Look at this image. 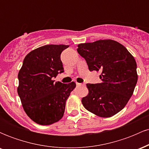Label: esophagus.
Instances as JSON below:
<instances>
[{"label": "esophagus", "instance_id": "esophagus-1", "mask_svg": "<svg viewBox=\"0 0 149 149\" xmlns=\"http://www.w3.org/2000/svg\"><path fill=\"white\" fill-rule=\"evenodd\" d=\"M76 85H77V86H83V85H84L81 84V83H76Z\"/></svg>", "mask_w": 149, "mask_h": 149}]
</instances>
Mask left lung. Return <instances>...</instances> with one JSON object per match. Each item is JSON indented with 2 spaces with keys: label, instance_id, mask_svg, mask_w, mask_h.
I'll list each match as a JSON object with an SVG mask.
<instances>
[{
  "label": "left lung",
  "instance_id": "obj_1",
  "mask_svg": "<svg viewBox=\"0 0 149 149\" xmlns=\"http://www.w3.org/2000/svg\"><path fill=\"white\" fill-rule=\"evenodd\" d=\"M77 51L90 71H100L102 80L100 83L87 84L89 93L82 99L83 107L102 118L118 113L125 107L137 83L134 57L122 44L110 39L80 43Z\"/></svg>",
  "mask_w": 149,
  "mask_h": 149
}]
</instances>
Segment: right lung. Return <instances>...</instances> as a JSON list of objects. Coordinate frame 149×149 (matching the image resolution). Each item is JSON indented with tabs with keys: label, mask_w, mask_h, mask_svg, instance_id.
Returning a JSON list of instances; mask_svg holds the SVG:
<instances>
[{
	"label": "right lung",
	"mask_w": 149,
	"mask_h": 149,
	"mask_svg": "<svg viewBox=\"0 0 149 149\" xmlns=\"http://www.w3.org/2000/svg\"><path fill=\"white\" fill-rule=\"evenodd\" d=\"M66 45H46L26 56L18 73L17 92L24 110L32 120L42 125L57 122L64 113L66 102L76 83L53 80L64 72L61 53Z\"/></svg>",
	"instance_id": "obj_1"
}]
</instances>
